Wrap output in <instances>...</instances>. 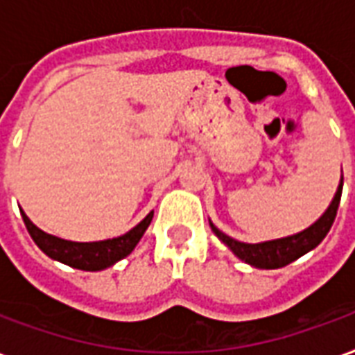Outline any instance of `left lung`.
Returning <instances> with one entry per match:
<instances>
[{
  "mask_svg": "<svg viewBox=\"0 0 355 355\" xmlns=\"http://www.w3.org/2000/svg\"><path fill=\"white\" fill-rule=\"evenodd\" d=\"M340 196H343V180H340V186H338V190L335 193V200L331 201V205H329V209L323 213L320 220L313 223L304 232L289 236V238L274 239V241H266V243H241V241H236L230 236L223 234L213 224H211V228L218 236V239L230 247L234 254L239 257L241 261H245L247 264H251L254 268H266V270L283 268L293 261L300 259L308 251H312L313 247H318L323 241V238L327 236V232L331 230V226L335 223Z\"/></svg>",
  "mask_w": 355,
  "mask_h": 355,
  "instance_id": "left-lung-1",
  "label": "left lung"
}]
</instances>
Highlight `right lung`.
<instances>
[{
	"label": "right lung",
	"mask_w": 355,
	"mask_h": 355,
	"mask_svg": "<svg viewBox=\"0 0 355 355\" xmlns=\"http://www.w3.org/2000/svg\"><path fill=\"white\" fill-rule=\"evenodd\" d=\"M20 213H22V220L26 224L30 236L43 253L51 259H55V261L62 262V264L78 268V270H85V272H98V270L110 268L117 261L125 259L139 243L142 234L146 232V228L152 223V216H154V211H152L142 223H139L132 230L119 236V238L93 241V243H76V241H66V239L45 234L30 223V218L24 215V211H20Z\"/></svg>",
	"instance_id": "1"
}]
</instances>
